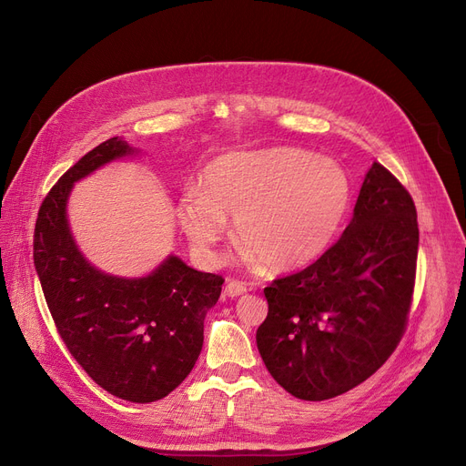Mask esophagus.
Returning a JSON list of instances; mask_svg holds the SVG:
<instances>
[{"label":"esophagus","instance_id":"1","mask_svg":"<svg viewBox=\"0 0 466 466\" xmlns=\"http://www.w3.org/2000/svg\"><path fill=\"white\" fill-rule=\"evenodd\" d=\"M248 292V285L246 283H239V281H228L227 283V287H225V295L228 297V299H238V297H241V295H246Z\"/></svg>","mask_w":466,"mask_h":466}]
</instances>
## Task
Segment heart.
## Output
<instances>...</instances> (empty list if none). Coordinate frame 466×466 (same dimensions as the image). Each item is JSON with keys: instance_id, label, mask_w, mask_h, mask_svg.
<instances>
[{"instance_id": "heart-1", "label": "heart", "mask_w": 466, "mask_h": 466, "mask_svg": "<svg viewBox=\"0 0 466 466\" xmlns=\"http://www.w3.org/2000/svg\"><path fill=\"white\" fill-rule=\"evenodd\" d=\"M353 202L348 171L330 158L274 147L227 153L187 190L177 218L192 248L217 258L234 218V239L264 270L285 274L319 260L338 239Z\"/></svg>"}]
</instances>
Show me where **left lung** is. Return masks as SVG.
<instances>
[{
    "label": "left lung",
    "instance_id": "left-lung-1",
    "mask_svg": "<svg viewBox=\"0 0 466 466\" xmlns=\"http://www.w3.org/2000/svg\"><path fill=\"white\" fill-rule=\"evenodd\" d=\"M418 246L411 196L374 162L341 238L306 270L264 289L257 348L272 378L302 400H327L370 378L404 332Z\"/></svg>",
    "mask_w": 466,
    "mask_h": 466
}]
</instances>
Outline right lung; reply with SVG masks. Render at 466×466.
Listing matches in <instances>:
<instances>
[{
  "mask_svg": "<svg viewBox=\"0 0 466 466\" xmlns=\"http://www.w3.org/2000/svg\"><path fill=\"white\" fill-rule=\"evenodd\" d=\"M136 155V147L116 136L66 171L39 208L34 264L73 359L107 393L147 404L167 397L194 369L204 319L225 279L194 270L176 255L147 276L122 278L81 253L67 218L73 187L102 166Z\"/></svg>",
  "mask_w": 466,
  "mask_h": 466,
  "instance_id": "add662e5",
  "label": "right lung"
}]
</instances>
